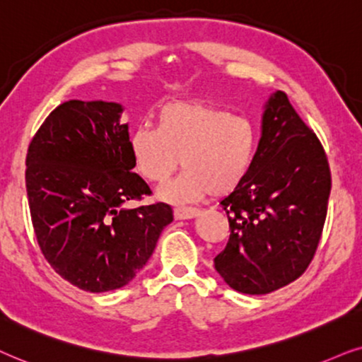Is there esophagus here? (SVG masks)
I'll use <instances>...</instances> for the list:
<instances>
[{
    "instance_id": "34e87169",
    "label": "esophagus",
    "mask_w": 362,
    "mask_h": 362,
    "mask_svg": "<svg viewBox=\"0 0 362 362\" xmlns=\"http://www.w3.org/2000/svg\"><path fill=\"white\" fill-rule=\"evenodd\" d=\"M197 215H199V210L194 209V206H175L173 209V216L177 220H190L195 218Z\"/></svg>"
}]
</instances>
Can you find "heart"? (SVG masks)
<instances>
[{
  "mask_svg": "<svg viewBox=\"0 0 362 362\" xmlns=\"http://www.w3.org/2000/svg\"><path fill=\"white\" fill-rule=\"evenodd\" d=\"M257 146L252 120L194 100L165 104L156 115V129L141 127L131 136L134 165L152 184H165L182 157L185 170L158 192L168 202L237 190L252 170Z\"/></svg>",
  "mask_w": 362,
  "mask_h": 362,
  "instance_id": "obj_1",
  "label": "heart"
}]
</instances>
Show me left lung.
Returning a JSON list of instances; mask_svg holds the SVG:
<instances>
[{"label":"left lung","mask_w":362,"mask_h":362,"mask_svg":"<svg viewBox=\"0 0 362 362\" xmlns=\"http://www.w3.org/2000/svg\"><path fill=\"white\" fill-rule=\"evenodd\" d=\"M331 172L320 139L276 90L245 182L220 202L230 238L215 269L231 290L267 295L300 278L325 226Z\"/></svg>","instance_id":"1"}]
</instances>
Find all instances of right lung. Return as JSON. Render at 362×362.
Returning <instances> with one entry per match:
<instances>
[{
  "label": "right lung",
  "mask_w": 362,
  "mask_h": 362,
  "mask_svg": "<svg viewBox=\"0 0 362 362\" xmlns=\"http://www.w3.org/2000/svg\"><path fill=\"white\" fill-rule=\"evenodd\" d=\"M124 107L105 100L57 105L33 137L26 190L35 233L47 263L90 293L122 288L146 267L170 205L127 209L151 189L137 173Z\"/></svg>",
  "instance_id": "right-lung-1"
}]
</instances>
